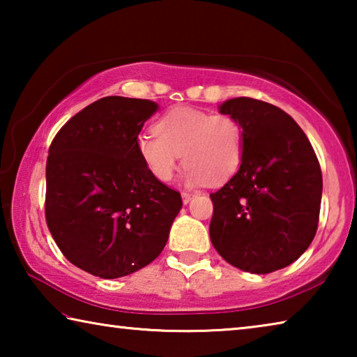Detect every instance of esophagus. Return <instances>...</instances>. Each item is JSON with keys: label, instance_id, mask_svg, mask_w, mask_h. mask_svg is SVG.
I'll list each match as a JSON object with an SVG mask.
<instances>
[{"label": "esophagus", "instance_id": "obj_1", "mask_svg": "<svg viewBox=\"0 0 357 357\" xmlns=\"http://www.w3.org/2000/svg\"><path fill=\"white\" fill-rule=\"evenodd\" d=\"M181 197H183V203H184V204H187V203H189V202L192 200V198H193V193L183 192V195H181Z\"/></svg>", "mask_w": 357, "mask_h": 357}]
</instances>
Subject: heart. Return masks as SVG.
<instances>
[{"label": "heart", "mask_w": 357, "mask_h": 357, "mask_svg": "<svg viewBox=\"0 0 357 357\" xmlns=\"http://www.w3.org/2000/svg\"><path fill=\"white\" fill-rule=\"evenodd\" d=\"M155 134L137 138V153L146 170L160 183L176 173L181 154L185 181L192 185L222 184L243 162V130L228 114L176 107L154 124Z\"/></svg>", "instance_id": "b5f03b06"}]
</instances>
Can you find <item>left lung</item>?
I'll return each instance as SVG.
<instances>
[{"label": "left lung", "mask_w": 357, "mask_h": 357, "mask_svg": "<svg viewBox=\"0 0 357 357\" xmlns=\"http://www.w3.org/2000/svg\"><path fill=\"white\" fill-rule=\"evenodd\" d=\"M243 129L238 173L214 193L209 236L234 268L269 274L296 261L315 238L323 176L298 123L268 102L236 98L219 107Z\"/></svg>", "instance_id": "left-lung-1"}]
</instances>
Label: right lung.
I'll list each match as a JSON object with an SVG mask.
<instances>
[{
    "instance_id": "obj_1",
    "label": "right lung",
    "mask_w": 357,
    "mask_h": 357,
    "mask_svg": "<svg viewBox=\"0 0 357 357\" xmlns=\"http://www.w3.org/2000/svg\"><path fill=\"white\" fill-rule=\"evenodd\" d=\"M157 108L108 96L72 116L48 149V229L63 255L96 277L118 279L154 261L183 208L181 193L157 181L137 153Z\"/></svg>"
}]
</instances>
